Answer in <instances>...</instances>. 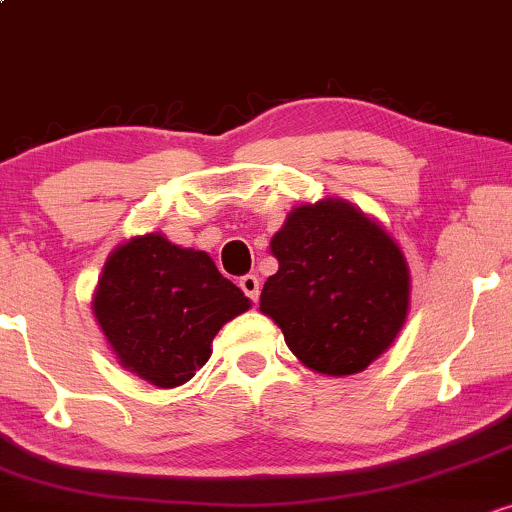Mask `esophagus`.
<instances>
[{"mask_svg":"<svg viewBox=\"0 0 512 512\" xmlns=\"http://www.w3.org/2000/svg\"><path fill=\"white\" fill-rule=\"evenodd\" d=\"M239 287H241V292H244V295L249 297L251 302H258V295H261V287H258L256 275H244V278L239 280Z\"/></svg>","mask_w":512,"mask_h":512,"instance_id":"34e87169","label":"esophagus"}]
</instances>
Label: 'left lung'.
Listing matches in <instances>:
<instances>
[{
    "label": "left lung",
    "mask_w": 512,
    "mask_h": 512,
    "mask_svg": "<svg viewBox=\"0 0 512 512\" xmlns=\"http://www.w3.org/2000/svg\"><path fill=\"white\" fill-rule=\"evenodd\" d=\"M271 254L278 273L263 285L261 312L309 370L363 372L404 329L411 307L404 251L348 200L292 208L273 234Z\"/></svg>",
    "instance_id": "obj_1"
}]
</instances>
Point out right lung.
Returning <instances> with one entry per match:
<instances>
[{"label": "right lung", "mask_w": 512, "mask_h": 512, "mask_svg": "<svg viewBox=\"0 0 512 512\" xmlns=\"http://www.w3.org/2000/svg\"><path fill=\"white\" fill-rule=\"evenodd\" d=\"M249 307L205 251L171 244L162 232L118 244L91 297L118 365L159 389L191 380L217 331Z\"/></svg>", "instance_id": "1"}]
</instances>
